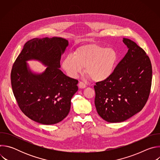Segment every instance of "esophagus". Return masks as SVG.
<instances>
[{"label":"esophagus","mask_w":160,"mask_h":160,"mask_svg":"<svg viewBox=\"0 0 160 160\" xmlns=\"http://www.w3.org/2000/svg\"><path fill=\"white\" fill-rule=\"evenodd\" d=\"M78 87H79V88H84L86 87V85H85L83 82H80L78 83Z\"/></svg>","instance_id":"obj_1"}]
</instances>
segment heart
Returning a JSON list of instances; mask_svg holds the SVG:
<instances>
[{"instance_id": "b5f03b06", "label": "heart", "mask_w": 160, "mask_h": 160, "mask_svg": "<svg viewBox=\"0 0 160 160\" xmlns=\"http://www.w3.org/2000/svg\"><path fill=\"white\" fill-rule=\"evenodd\" d=\"M118 58V54L114 49L91 43L83 45L73 54L66 56L61 66L72 78H76L83 68H85L86 73L93 81L102 82L113 73Z\"/></svg>"}]
</instances>
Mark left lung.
Here are the masks:
<instances>
[{"label": "left lung", "mask_w": 160, "mask_h": 160, "mask_svg": "<svg viewBox=\"0 0 160 160\" xmlns=\"http://www.w3.org/2000/svg\"><path fill=\"white\" fill-rule=\"evenodd\" d=\"M128 50L112 75L94 85L99 115L110 123L122 122L141 111L147 102L152 83V65L146 52L123 38Z\"/></svg>", "instance_id": "8db88e82"}]
</instances>
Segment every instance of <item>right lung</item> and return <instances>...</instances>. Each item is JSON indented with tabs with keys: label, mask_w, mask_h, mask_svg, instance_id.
<instances>
[{
	"label": "right lung",
	"mask_w": 160,
	"mask_h": 160,
	"mask_svg": "<svg viewBox=\"0 0 160 160\" xmlns=\"http://www.w3.org/2000/svg\"><path fill=\"white\" fill-rule=\"evenodd\" d=\"M68 45V41L61 37L32 39L13 64L11 81L18 106L27 117L41 124H56L66 118L78 90V81L59 70L61 54ZM30 59L48 67L42 74H33L26 62Z\"/></svg>",
	"instance_id": "right-lung-1"
}]
</instances>
